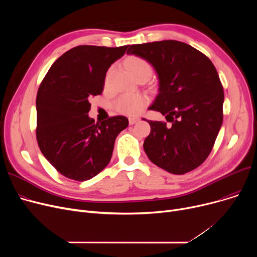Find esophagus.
<instances>
[{"label":"esophagus","mask_w":257,"mask_h":257,"mask_svg":"<svg viewBox=\"0 0 257 257\" xmlns=\"http://www.w3.org/2000/svg\"><path fill=\"white\" fill-rule=\"evenodd\" d=\"M138 121H139L138 117H129V124L130 125L136 124V123H138Z\"/></svg>","instance_id":"obj_1"}]
</instances>
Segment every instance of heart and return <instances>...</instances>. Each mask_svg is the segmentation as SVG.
I'll return each mask as SVG.
<instances>
[{
	"mask_svg": "<svg viewBox=\"0 0 257 257\" xmlns=\"http://www.w3.org/2000/svg\"><path fill=\"white\" fill-rule=\"evenodd\" d=\"M126 66L130 74L138 78L142 75L151 76L152 66L146 59L139 56H130L126 59ZM148 103V99L140 93H125L114 102L115 109L127 115H138L142 113Z\"/></svg>",
	"mask_w": 257,
	"mask_h": 257,
	"instance_id": "b5f03b06",
	"label": "heart"
}]
</instances>
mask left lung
Wrapping results in <instances>:
<instances>
[{
	"instance_id": "1",
	"label": "left lung",
	"mask_w": 257,
	"mask_h": 257,
	"mask_svg": "<svg viewBox=\"0 0 257 257\" xmlns=\"http://www.w3.org/2000/svg\"><path fill=\"white\" fill-rule=\"evenodd\" d=\"M127 54L151 63L158 76V94L149 109L167 123L148 120L151 132L144 150L157 167L182 175L198 168L212 150L223 123L224 90L210 59L177 40L132 45Z\"/></svg>"
}]
</instances>
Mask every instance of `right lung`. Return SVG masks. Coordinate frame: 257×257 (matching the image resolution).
Returning <instances> with one entry per match:
<instances>
[{
	"label": "right lung",
	"mask_w": 257,
	"mask_h": 257,
	"mask_svg": "<svg viewBox=\"0 0 257 257\" xmlns=\"http://www.w3.org/2000/svg\"><path fill=\"white\" fill-rule=\"evenodd\" d=\"M128 46H78L52 64L37 91L36 140L61 175L85 181L109 164L117 134L128 118L116 115L94 123L89 99L101 94L106 72Z\"/></svg>",
	"instance_id": "obj_1"
}]
</instances>
